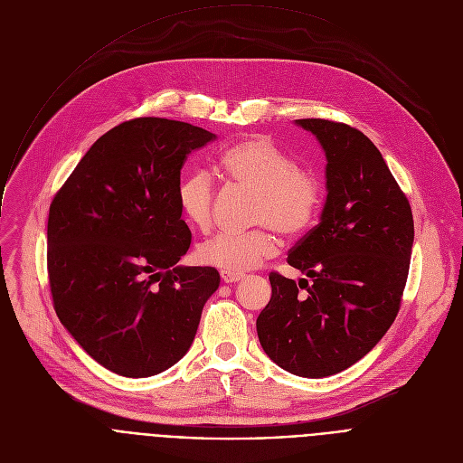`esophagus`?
<instances>
[{"label": "esophagus", "instance_id": "esophagus-1", "mask_svg": "<svg viewBox=\"0 0 463 463\" xmlns=\"http://www.w3.org/2000/svg\"><path fill=\"white\" fill-rule=\"evenodd\" d=\"M220 275H222V280H223L225 284H236V282L243 280V277H245V275H241V273H231V271H222Z\"/></svg>", "mask_w": 463, "mask_h": 463}]
</instances>
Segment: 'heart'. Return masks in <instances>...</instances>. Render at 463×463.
<instances>
[{
  "label": "heart",
  "instance_id": "b5f03b06",
  "mask_svg": "<svg viewBox=\"0 0 463 463\" xmlns=\"http://www.w3.org/2000/svg\"><path fill=\"white\" fill-rule=\"evenodd\" d=\"M220 166L232 184L254 192L250 223L260 227L245 234H218L197 247L195 258L209 268L245 273L277 252L273 228L293 238L313 223L322 186L313 172L298 168L297 159L266 136L232 145L223 152ZM214 192L213 175L205 170L192 172L179 183V209L192 229H211Z\"/></svg>",
  "mask_w": 463,
  "mask_h": 463
}]
</instances>
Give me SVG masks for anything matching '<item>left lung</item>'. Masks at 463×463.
I'll use <instances>...</instances> for the list:
<instances>
[{
    "mask_svg": "<svg viewBox=\"0 0 463 463\" xmlns=\"http://www.w3.org/2000/svg\"><path fill=\"white\" fill-rule=\"evenodd\" d=\"M326 156V202L288 263L311 279L269 275V304L256 318L273 363L300 377L339 373L363 359L400 311L414 243L407 195L363 131L334 120L298 118ZM302 289V288H300Z\"/></svg>",
    "mask_w": 463,
    "mask_h": 463,
    "instance_id": "left-lung-1",
    "label": "left lung"
}]
</instances>
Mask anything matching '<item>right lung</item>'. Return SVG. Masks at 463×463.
<instances>
[{
	"label": "right lung",
	"mask_w": 463,
	"mask_h": 463,
	"mask_svg": "<svg viewBox=\"0 0 463 463\" xmlns=\"http://www.w3.org/2000/svg\"><path fill=\"white\" fill-rule=\"evenodd\" d=\"M211 131L159 117L104 134L56 192L47 222L54 311L104 368L150 377L190 348L214 268L177 266L192 234L177 202L186 156Z\"/></svg>",
	"instance_id": "1"
}]
</instances>
